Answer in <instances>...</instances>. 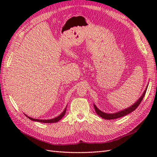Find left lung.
<instances>
[{"mask_svg":"<svg viewBox=\"0 0 157 157\" xmlns=\"http://www.w3.org/2000/svg\"><path fill=\"white\" fill-rule=\"evenodd\" d=\"M146 92V89L144 90V93H143L142 96L139 98V100L137 102L134 103V105H133L132 106H131L130 107H129L128 109L123 110V111H121L116 113H113V114H107V113H103L101 111H100V110L94 105L95 111L99 116H101L102 118H104L105 119H117V118H119V117H121L125 116L126 115L129 114V113H130L131 112L135 111L136 108H137L138 106H139V105L141 103L142 101L143 100V98L144 97Z\"/></svg>","mask_w":157,"mask_h":157,"instance_id":"left-lung-1","label":"left lung"}]
</instances>
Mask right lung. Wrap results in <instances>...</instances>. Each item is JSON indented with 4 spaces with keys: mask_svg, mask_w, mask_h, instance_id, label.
<instances>
[{
    "mask_svg": "<svg viewBox=\"0 0 157 157\" xmlns=\"http://www.w3.org/2000/svg\"><path fill=\"white\" fill-rule=\"evenodd\" d=\"M65 112H66V109L64 110V111H63V112L61 113V115H60L59 116H58V117H55V118H54V119H48V120H41V119H33V118H31V117H28L29 119H31V120H32V121H38V122H41V123H56V122H57V121H59L60 119H62V117L63 116L65 115Z\"/></svg>",
    "mask_w": 157,
    "mask_h": 157,
    "instance_id": "1",
    "label": "right lung"
}]
</instances>
